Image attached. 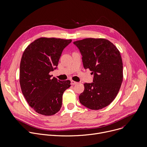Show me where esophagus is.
I'll list each match as a JSON object with an SVG mask.
<instances>
[{
	"label": "esophagus",
	"instance_id": "1",
	"mask_svg": "<svg viewBox=\"0 0 147 147\" xmlns=\"http://www.w3.org/2000/svg\"><path fill=\"white\" fill-rule=\"evenodd\" d=\"M77 84V82H76V81H71V85H76V84Z\"/></svg>",
	"mask_w": 147,
	"mask_h": 147
}]
</instances>
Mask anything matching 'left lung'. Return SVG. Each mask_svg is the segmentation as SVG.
<instances>
[{
    "label": "left lung",
    "instance_id": "8db88e82",
    "mask_svg": "<svg viewBox=\"0 0 147 147\" xmlns=\"http://www.w3.org/2000/svg\"><path fill=\"white\" fill-rule=\"evenodd\" d=\"M73 43L82 54L84 67L94 74L93 82L84 84L80 101L92 110L102 109L115 100L123 82L120 53L112 42L104 38H85Z\"/></svg>",
    "mask_w": 147,
    "mask_h": 147
}]
</instances>
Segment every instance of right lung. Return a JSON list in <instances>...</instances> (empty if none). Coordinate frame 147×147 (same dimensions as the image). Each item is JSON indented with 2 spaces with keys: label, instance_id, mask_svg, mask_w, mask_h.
<instances>
[{
  "label": "right lung",
  "instance_id": "right-lung-1",
  "mask_svg": "<svg viewBox=\"0 0 147 147\" xmlns=\"http://www.w3.org/2000/svg\"><path fill=\"white\" fill-rule=\"evenodd\" d=\"M71 39L42 37L24 50L20 63L19 82L28 105L38 113L51 116L62 106L63 92L70 81L51 78L49 73L58 66L62 52Z\"/></svg>",
  "mask_w": 147,
  "mask_h": 147
}]
</instances>
